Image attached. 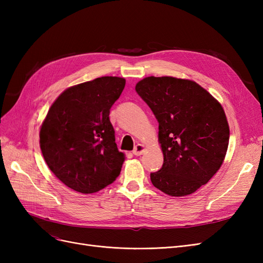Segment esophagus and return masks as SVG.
<instances>
[{"label":"esophagus","mask_w":263,"mask_h":263,"mask_svg":"<svg viewBox=\"0 0 263 263\" xmlns=\"http://www.w3.org/2000/svg\"><path fill=\"white\" fill-rule=\"evenodd\" d=\"M145 153V146L141 145V144H137L136 146H135L134 150H133V154L135 156H140Z\"/></svg>","instance_id":"1"}]
</instances>
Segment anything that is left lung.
<instances>
[{
	"label": "left lung",
	"instance_id": "obj_1",
	"mask_svg": "<svg viewBox=\"0 0 263 263\" xmlns=\"http://www.w3.org/2000/svg\"><path fill=\"white\" fill-rule=\"evenodd\" d=\"M136 92L159 123L163 153L153 184L170 196H185L206 184L224 161L229 126L224 109L196 82L173 77H148Z\"/></svg>",
	"mask_w": 263,
	"mask_h": 263
}]
</instances>
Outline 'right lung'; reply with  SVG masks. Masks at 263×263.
Listing matches in <instances>:
<instances>
[{"instance_id": "obj_1", "label": "right lung", "mask_w": 263, "mask_h": 263, "mask_svg": "<svg viewBox=\"0 0 263 263\" xmlns=\"http://www.w3.org/2000/svg\"><path fill=\"white\" fill-rule=\"evenodd\" d=\"M125 79L102 77L63 91L39 134L47 165L63 184L90 194L113 183L125 160L115 142L109 110Z\"/></svg>"}]
</instances>
